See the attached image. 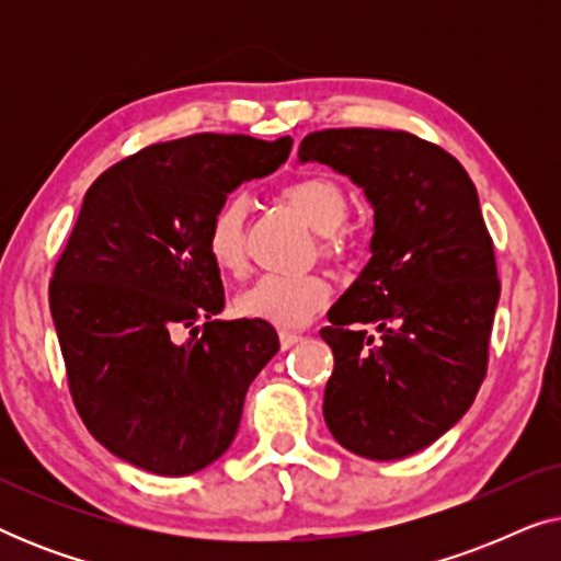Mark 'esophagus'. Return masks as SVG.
<instances>
[{
	"label": "esophagus",
	"instance_id": "1",
	"mask_svg": "<svg viewBox=\"0 0 561 561\" xmlns=\"http://www.w3.org/2000/svg\"><path fill=\"white\" fill-rule=\"evenodd\" d=\"M278 336H280V347H283V350L294 347L296 342H301V334H296V332H286V329H283V332H280Z\"/></svg>",
	"mask_w": 561,
	"mask_h": 561
}]
</instances>
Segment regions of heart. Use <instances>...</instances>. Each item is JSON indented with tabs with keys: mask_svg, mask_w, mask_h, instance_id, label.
Wrapping results in <instances>:
<instances>
[{
	"mask_svg": "<svg viewBox=\"0 0 561 561\" xmlns=\"http://www.w3.org/2000/svg\"><path fill=\"white\" fill-rule=\"evenodd\" d=\"M283 202L306 225L321 232V252L327 257H342L347 252V237L340 225L347 217L350 196L342 183L329 175H304L283 188ZM244 217H248V198L242 194H227L206 219V255L221 273H242L248 265ZM329 298H332V286L319 273H265L242 290L237 309L248 319L290 329L304 327L313 313L324 309Z\"/></svg>",
	"mask_w": 561,
	"mask_h": 561,
	"instance_id": "b5f03b06",
	"label": "heart"
}]
</instances>
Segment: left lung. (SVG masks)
I'll return each instance as SVG.
<instances>
[{
	"instance_id": "obj_1",
	"label": "left lung",
	"mask_w": 561,
	"mask_h": 561,
	"mask_svg": "<svg viewBox=\"0 0 561 561\" xmlns=\"http://www.w3.org/2000/svg\"><path fill=\"white\" fill-rule=\"evenodd\" d=\"M298 160L350 175L375 211L370 263L319 332L334 352L324 421L359 457H409L465 416L488 373L501 280L478 191L403 129H321Z\"/></svg>"
}]
</instances>
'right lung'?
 Segmentation results:
<instances>
[{"instance_id": "1", "label": "right lung", "mask_w": 561, "mask_h": 561, "mask_svg": "<svg viewBox=\"0 0 561 561\" xmlns=\"http://www.w3.org/2000/svg\"><path fill=\"white\" fill-rule=\"evenodd\" d=\"M290 145L211 133L158 142L83 196L50 313L76 411L125 462L181 478L232 444L250 382L280 342L267 321L214 319L225 286L204 229L229 191L286 163ZM196 320L203 336L175 343Z\"/></svg>"}]
</instances>
